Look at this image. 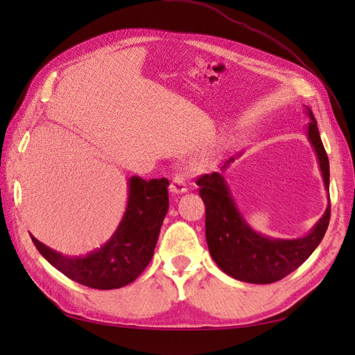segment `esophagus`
Masks as SVG:
<instances>
[{
  "label": "esophagus",
  "mask_w": 355,
  "mask_h": 355,
  "mask_svg": "<svg viewBox=\"0 0 355 355\" xmlns=\"http://www.w3.org/2000/svg\"><path fill=\"white\" fill-rule=\"evenodd\" d=\"M172 193H184L187 192V183L183 175H175L172 178V183L169 186Z\"/></svg>",
  "instance_id": "1"
}]
</instances>
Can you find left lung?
<instances>
[{"label": "left lung", "instance_id": "obj_1", "mask_svg": "<svg viewBox=\"0 0 355 355\" xmlns=\"http://www.w3.org/2000/svg\"><path fill=\"white\" fill-rule=\"evenodd\" d=\"M306 114V134L318 155L323 183L328 193V207L308 235L296 239H277L253 230L236 207L227 183L221 173L212 172L197 180L200 197L206 206V241L212 259L225 275L248 284H271L281 281L310 258L325 236L329 224V162L323 148L318 122L310 108ZM235 160L225 162L223 169Z\"/></svg>", "mask_w": 355, "mask_h": 355}]
</instances>
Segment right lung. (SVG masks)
<instances>
[{
	"label": "right lung",
	"mask_w": 355,
	"mask_h": 355,
	"mask_svg": "<svg viewBox=\"0 0 355 355\" xmlns=\"http://www.w3.org/2000/svg\"><path fill=\"white\" fill-rule=\"evenodd\" d=\"M168 178L128 180V205L119 227L101 248L85 256H64L32 241L45 259L71 281L96 290H114L134 282L148 267L169 209Z\"/></svg>",
	"instance_id": "1"
}]
</instances>
